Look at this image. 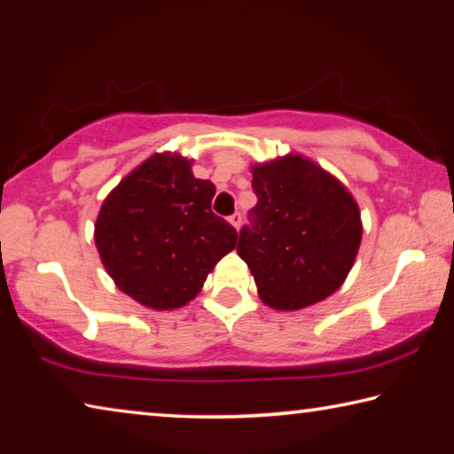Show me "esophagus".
<instances>
[{
  "instance_id": "obj_1",
  "label": "esophagus",
  "mask_w": 454,
  "mask_h": 454,
  "mask_svg": "<svg viewBox=\"0 0 454 454\" xmlns=\"http://www.w3.org/2000/svg\"><path fill=\"white\" fill-rule=\"evenodd\" d=\"M228 220H230V224H232L234 228H240V224H242V214H240V212H234L232 216H230Z\"/></svg>"
}]
</instances>
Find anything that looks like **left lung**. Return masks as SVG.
<instances>
[{
	"mask_svg": "<svg viewBox=\"0 0 454 454\" xmlns=\"http://www.w3.org/2000/svg\"><path fill=\"white\" fill-rule=\"evenodd\" d=\"M258 198L236 252L258 294L276 310H298L340 288L355 264L363 222L350 192L298 153L252 168Z\"/></svg>",
	"mask_w": 454,
	"mask_h": 454,
	"instance_id": "obj_1",
	"label": "left lung"
}]
</instances>
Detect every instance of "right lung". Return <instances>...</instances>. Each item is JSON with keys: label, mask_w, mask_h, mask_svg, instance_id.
<instances>
[{"label": "right lung", "mask_w": 454, "mask_h": 454, "mask_svg": "<svg viewBox=\"0 0 454 454\" xmlns=\"http://www.w3.org/2000/svg\"><path fill=\"white\" fill-rule=\"evenodd\" d=\"M190 166L180 153H153L110 192L96 220L107 274L153 310L188 304L238 240L210 208L216 186L194 178Z\"/></svg>", "instance_id": "add662e5"}]
</instances>
